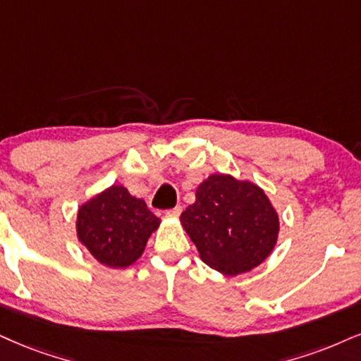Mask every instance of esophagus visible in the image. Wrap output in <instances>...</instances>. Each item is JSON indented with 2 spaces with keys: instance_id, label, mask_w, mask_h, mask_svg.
I'll return each instance as SVG.
<instances>
[{
  "instance_id": "obj_1",
  "label": "esophagus",
  "mask_w": 361,
  "mask_h": 361,
  "mask_svg": "<svg viewBox=\"0 0 361 361\" xmlns=\"http://www.w3.org/2000/svg\"><path fill=\"white\" fill-rule=\"evenodd\" d=\"M180 212H182V206H176L173 209H169V211H166V214L171 217H177V216H180Z\"/></svg>"
}]
</instances>
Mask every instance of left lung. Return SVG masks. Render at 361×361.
I'll list each match as a JSON object with an SVG mask.
<instances>
[{
  "label": "left lung",
  "instance_id": "left-lung-1",
  "mask_svg": "<svg viewBox=\"0 0 361 361\" xmlns=\"http://www.w3.org/2000/svg\"><path fill=\"white\" fill-rule=\"evenodd\" d=\"M180 222L201 259L226 276L259 266L279 233L278 212L264 190L228 173H212L199 184Z\"/></svg>",
  "mask_w": 361,
  "mask_h": 361
}]
</instances>
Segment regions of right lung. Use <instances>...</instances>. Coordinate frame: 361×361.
<instances>
[{"instance_id":"right-lung-1","label":"right lung","mask_w":361,"mask_h":361,"mask_svg":"<svg viewBox=\"0 0 361 361\" xmlns=\"http://www.w3.org/2000/svg\"><path fill=\"white\" fill-rule=\"evenodd\" d=\"M160 219L123 185H110L82 204L77 216L78 241L109 268H127L144 252Z\"/></svg>"}]
</instances>
